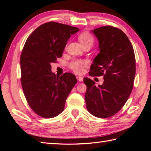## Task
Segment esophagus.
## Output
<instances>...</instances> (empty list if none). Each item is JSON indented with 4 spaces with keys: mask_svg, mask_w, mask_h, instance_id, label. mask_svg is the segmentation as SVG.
Segmentation results:
<instances>
[{
    "mask_svg": "<svg viewBox=\"0 0 151 151\" xmlns=\"http://www.w3.org/2000/svg\"><path fill=\"white\" fill-rule=\"evenodd\" d=\"M76 78H77V80H78L79 82H81V81H83V78L82 77V76H76Z\"/></svg>",
    "mask_w": 151,
    "mask_h": 151,
    "instance_id": "1",
    "label": "esophagus"
}]
</instances>
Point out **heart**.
<instances>
[{
  "label": "heart",
  "mask_w": 151,
  "mask_h": 151,
  "mask_svg": "<svg viewBox=\"0 0 151 151\" xmlns=\"http://www.w3.org/2000/svg\"><path fill=\"white\" fill-rule=\"evenodd\" d=\"M78 39L79 40L81 41V44L83 45L88 44V43H92V44H93L94 42L93 37L88 32L82 33V34L79 36ZM86 65V62L85 60L76 59L73 60L72 62L70 63V69H72L75 73L81 74L83 72L84 68H85Z\"/></svg>",
  "instance_id": "b5f03b06"
}]
</instances>
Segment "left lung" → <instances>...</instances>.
Returning a JSON list of instances; mask_svg holds the SVG:
<instances>
[{
	"instance_id": "left-lung-1",
	"label": "left lung",
	"mask_w": 151,
	"mask_h": 151,
	"mask_svg": "<svg viewBox=\"0 0 151 151\" xmlns=\"http://www.w3.org/2000/svg\"><path fill=\"white\" fill-rule=\"evenodd\" d=\"M99 42L100 52L94 58L89 75L103 76L102 85L96 86L88 78H84L87 86L86 109L99 118L115 114L126 103L133 88L136 61L133 48L121 29L104 26L92 30Z\"/></svg>"
}]
</instances>
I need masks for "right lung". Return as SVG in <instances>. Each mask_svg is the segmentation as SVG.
Masks as SVG:
<instances>
[{
  "mask_svg": "<svg viewBox=\"0 0 151 151\" xmlns=\"http://www.w3.org/2000/svg\"><path fill=\"white\" fill-rule=\"evenodd\" d=\"M78 28L56 22L42 24L27 40L20 56L21 84L30 108L45 119L53 118L63 111L66 99L75 84V75L65 73L60 76L51 72L70 35Z\"/></svg>",
  "mask_w": 151,
  "mask_h": 151,
  "instance_id": "add662e5",
  "label": "right lung"
}]
</instances>
